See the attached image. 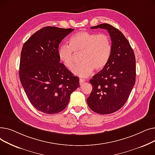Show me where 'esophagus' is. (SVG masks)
I'll return each instance as SVG.
<instances>
[{"label": "esophagus", "mask_w": 155, "mask_h": 155, "mask_svg": "<svg viewBox=\"0 0 155 155\" xmlns=\"http://www.w3.org/2000/svg\"><path fill=\"white\" fill-rule=\"evenodd\" d=\"M85 81L84 79H80V85H82L85 83Z\"/></svg>", "instance_id": "34e87169"}]
</instances>
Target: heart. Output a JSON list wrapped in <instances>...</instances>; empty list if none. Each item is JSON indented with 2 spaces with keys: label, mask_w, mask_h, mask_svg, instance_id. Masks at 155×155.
Here are the masks:
<instances>
[{
  "label": "heart",
  "mask_w": 155,
  "mask_h": 155,
  "mask_svg": "<svg viewBox=\"0 0 155 155\" xmlns=\"http://www.w3.org/2000/svg\"><path fill=\"white\" fill-rule=\"evenodd\" d=\"M69 43L70 46L63 45L59 48L58 56L64 66L70 70L74 66L75 54L82 53V63L72 70L76 76L87 78L91 75L94 69H104L110 60L112 46L107 34L80 31L70 38Z\"/></svg>",
  "instance_id": "b5f03b06"
}]
</instances>
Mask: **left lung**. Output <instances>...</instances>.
Returning a JSON list of instances; mask_svg holds the SVG:
<instances>
[{
  "mask_svg": "<svg viewBox=\"0 0 155 155\" xmlns=\"http://www.w3.org/2000/svg\"><path fill=\"white\" fill-rule=\"evenodd\" d=\"M97 28L107 30L112 54L105 67L91 79L93 90L87 102L95 112L109 114L123 107L131 94L136 81V59L128 40L119 29L106 23L91 28Z\"/></svg>",
  "mask_w": 155,
  "mask_h": 155,
  "instance_id": "left-lung-1",
  "label": "left lung"
}]
</instances>
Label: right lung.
<instances>
[{
    "instance_id": "obj_1",
    "label": "right lung",
    "mask_w": 155,
    "mask_h": 155,
    "mask_svg": "<svg viewBox=\"0 0 155 155\" xmlns=\"http://www.w3.org/2000/svg\"><path fill=\"white\" fill-rule=\"evenodd\" d=\"M73 30L46 26L23 45L21 82L31 104L43 113L53 114L64 110L71 94L80 86L79 78L60 62L58 56L60 43Z\"/></svg>"
}]
</instances>
